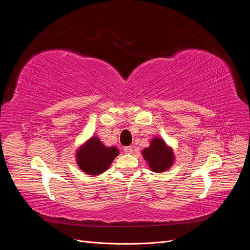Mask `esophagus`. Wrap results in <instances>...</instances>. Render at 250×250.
<instances>
[{"instance_id": "1", "label": "esophagus", "mask_w": 250, "mask_h": 250, "mask_svg": "<svg viewBox=\"0 0 250 250\" xmlns=\"http://www.w3.org/2000/svg\"><path fill=\"white\" fill-rule=\"evenodd\" d=\"M132 147L131 146H127V147H124V152L125 153H128V154H130V153H132Z\"/></svg>"}]
</instances>
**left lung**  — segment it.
Instances as JSON below:
<instances>
[{
	"instance_id": "obj_1",
	"label": "left lung",
	"mask_w": 250,
	"mask_h": 250,
	"mask_svg": "<svg viewBox=\"0 0 250 250\" xmlns=\"http://www.w3.org/2000/svg\"><path fill=\"white\" fill-rule=\"evenodd\" d=\"M142 153L150 169L156 173L167 171L174 162L173 150L161 138H154L150 146L144 149Z\"/></svg>"
}]
</instances>
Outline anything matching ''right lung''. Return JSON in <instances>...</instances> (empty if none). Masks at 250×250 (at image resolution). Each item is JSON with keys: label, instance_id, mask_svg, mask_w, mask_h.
Instances as JSON below:
<instances>
[{"label": "right lung", "instance_id": "obj_1", "mask_svg": "<svg viewBox=\"0 0 250 250\" xmlns=\"http://www.w3.org/2000/svg\"><path fill=\"white\" fill-rule=\"evenodd\" d=\"M119 154L116 147H105L97 137L89 139L76 154L79 168L88 175H98L106 171Z\"/></svg>", "mask_w": 250, "mask_h": 250}]
</instances>
